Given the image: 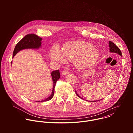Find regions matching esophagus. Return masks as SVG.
I'll use <instances>...</instances> for the list:
<instances>
[{
    "mask_svg": "<svg viewBox=\"0 0 133 133\" xmlns=\"http://www.w3.org/2000/svg\"><path fill=\"white\" fill-rule=\"evenodd\" d=\"M69 71L68 70H63V71H62V75H67V74H69Z\"/></svg>",
    "mask_w": 133,
    "mask_h": 133,
    "instance_id": "34e87169",
    "label": "esophagus"
}]
</instances>
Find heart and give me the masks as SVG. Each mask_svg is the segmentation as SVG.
<instances>
[{"label":"heart","instance_id":"b5f03b06","mask_svg":"<svg viewBox=\"0 0 133 133\" xmlns=\"http://www.w3.org/2000/svg\"><path fill=\"white\" fill-rule=\"evenodd\" d=\"M94 48V46L88 43L70 42L65 45L62 50L57 47H54L50 51V57L55 61L62 63L66 60L76 61L77 67L82 69L92 64L98 58L99 51Z\"/></svg>","mask_w":133,"mask_h":133}]
</instances>
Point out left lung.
<instances>
[{
	"label": "left lung",
	"mask_w": 133,
	"mask_h": 133,
	"mask_svg": "<svg viewBox=\"0 0 133 133\" xmlns=\"http://www.w3.org/2000/svg\"><path fill=\"white\" fill-rule=\"evenodd\" d=\"M109 51L110 52H115V53L120 55L121 56H122V52H121L120 49L114 43H113L111 41H109ZM75 92H76V95H77L78 97L83 99L80 96L78 95V94L76 92V91H75ZM101 101V100L92 101V102H97V101Z\"/></svg>",
	"instance_id": "obj_1"
}]
</instances>
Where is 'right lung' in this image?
<instances>
[{"mask_svg": "<svg viewBox=\"0 0 133 133\" xmlns=\"http://www.w3.org/2000/svg\"><path fill=\"white\" fill-rule=\"evenodd\" d=\"M42 38L37 35L34 34H30L26 35L21 41L19 42L16 45L14 52L12 57L16 55V54L23 49H38L41 46ZM51 77L53 82V88L51 95L47 98L46 99L42 101L41 102H45L50 100L54 96V89L56 82L57 81L60 77V72L58 70H55L51 73Z\"/></svg>", "mask_w": 133, "mask_h": 133, "instance_id": "right-lung-1", "label": "right lung"}]
</instances>
